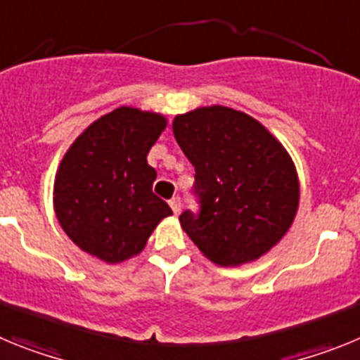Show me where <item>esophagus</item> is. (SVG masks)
I'll return each mask as SVG.
<instances>
[{
    "label": "esophagus",
    "mask_w": 360,
    "mask_h": 360,
    "mask_svg": "<svg viewBox=\"0 0 360 360\" xmlns=\"http://www.w3.org/2000/svg\"><path fill=\"white\" fill-rule=\"evenodd\" d=\"M169 205H171V209H173L174 214H180V211H182V200H180V196H174V198H171Z\"/></svg>",
    "instance_id": "esophagus-1"
}]
</instances>
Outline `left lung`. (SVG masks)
Masks as SVG:
<instances>
[{"mask_svg":"<svg viewBox=\"0 0 360 360\" xmlns=\"http://www.w3.org/2000/svg\"><path fill=\"white\" fill-rule=\"evenodd\" d=\"M173 133L196 173L200 211L180 214L187 236L216 265L256 262L297 212V171L287 149L256 119L225 106L176 115Z\"/></svg>","mask_w":360,"mask_h":360,"instance_id":"8db88e82","label":"left lung"}]
</instances>
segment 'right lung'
I'll return each mask as SVG.
<instances>
[{
  "label": "right lung",
  "instance_id": "1",
  "mask_svg": "<svg viewBox=\"0 0 360 360\" xmlns=\"http://www.w3.org/2000/svg\"><path fill=\"white\" fill-rule=\"evenodd\" d=\"M167 126L160 113L122 106L90 124L63 157L53 209L79 249L106 263L136 256L173 211L153 193L148 153Z\"/></svg>",
  "mask_w": 360,
  "mask_h": 360
}]
</instances>
